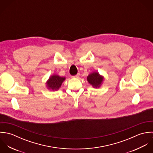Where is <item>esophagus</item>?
<instances>
[{"label":"esophagus","instance_id":"34e87169","mask_svg":"<svg viewBox=\"0 0 153 153\" xmlns=\"http://www.w3.org/2000/svg\"><path fill=\"white\" fill-rule=\"evenodd\" d=\"M79 74H78L77 75H74V76H72V77L74 78H78L79 76Z\"/></svg>","mask_w":153,"mask_h":153}]
</instances>
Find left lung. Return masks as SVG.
I'll return each mask as SVG.
<instances>
[{
    "mask_svg": "<svg viewBox=\"0 0 153 153\" xmlns=\"http://www.w3.org/2000/svg\"><path fill=\"white\" fill-rule=\"evenodd\" d=\"M87 81L94 87H100L102 82L103 77L98 72H93L88 76Z\"/></svg>",
    "mask_w": 153,
    "mask_h": 153,
    "instance_id": "8db88e82",
    "label": "left lung"
}]
</instances>
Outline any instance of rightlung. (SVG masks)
Returning a JSON list of instances; mask_svg holds the SVG:
<instances>
[{"mask_svg": "<svg viewBox=\"0 0 153 153\" xmlns=\"http://www.w3.org/2000/svg\"><path fill=\"white\" fill-rule=\"evenodd\" d=\"M65 77H61L56 75H54L49 78L47 81V87L52 90H58L61 87L62 83L65 81Z\"/></svg>", "mask_w": 153, "mask_h": 153, "instance_id": "add662e5", "label": "right lung"}]
</instances>
